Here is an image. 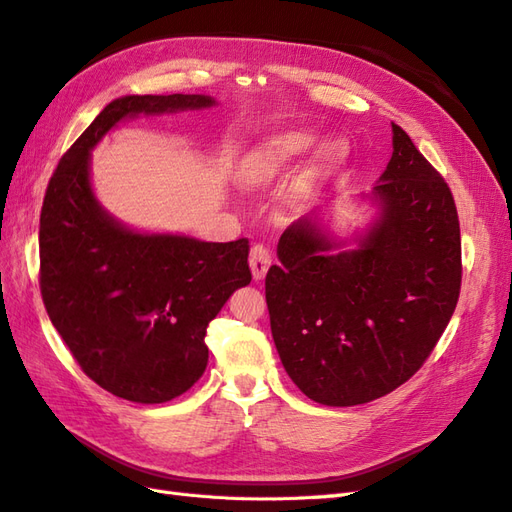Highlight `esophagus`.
Returning a JSON list of instances; mask_svg holds the SVG:
<instances>
[{
	"instance_id": "esophagus-1",
	"label": "esophagus",
	"mask_w": 512,
	"mask_h": 512,
	"mask_svg": "<svg viewBox=\"0 0 512 512\" xmlns=\"http://www.w3.org/2000/svg\"><path fill=\"white\" fill-rule=\"evenodd\" d=\"M250 267H252V275H254L256 282L265 280V275H267V271L271 267V254H269L267 247H262V245H254L252 247Z\"/></svg>"
}]
</instances>
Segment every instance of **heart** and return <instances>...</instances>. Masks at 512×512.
Instances as JSON below:
<instances>
[{
  "instance_id": "heart-1",
  "label": "heart",
  "mask_w": 512,
  "mask_h": 512,
  "mask_svg": "<svg viewBox=\"0 0 512 512\" xmlns=\"http://www.w3.org/2000/svg\"><path fill=\"white\" fill-rule=\"evenodd\" d=\"M314 143L316 136L305 130H288L265 138L243 156L239 166L241 183L250 190H267L284 181ZM344 158L346 147L339 141H329L316 153V168L331 170L342 164Z\"/></svg>"
}]
</instances>
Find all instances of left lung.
I'll list each match as a JSON object with an SVG mask.
<instances>
[{
    "label": "left lung",
    "instance_id": "left-lung-1",
    "mask_svg": "<svg viewBox=\"0 0 512 512\" xmlns=\"http://www.w3.org/2000/svg\"><path fill=\"white\" fill-rule=\"evenodd\" d=\"M378 220L350 252L303 215L265 280L271 333L292 382L324 406H359L410 380L436 348L461 290L457 207L442 175L393 123L374 188Z\"/></svg>",
    "mask_w": 512,
    "mask_h": 512
}]
</instances>
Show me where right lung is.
Here are the masks:
<instances>
[{
	"mask_svg": "<svg viewBox=\"0 0 512 512\" xmlns=\"http://www.w3.org/2000/svg\"><path fill=\"white\" fill-rule=\"evenodd\" d=\"M213 104L198 94L113 100L64 153L44 194L46 314L85 374L136 404H164L203 376L209 322L252 282L250 241L207 243L126 228L91 190L89 151L121 119Z\"/></svg>",
	"mask_w": 512,
	"mask_h": 512,
	"instance_id": "1",
	"label": "right lung"
}]
</instances>
